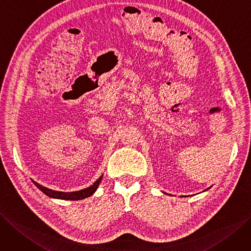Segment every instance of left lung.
<instances>
[{
  "label": "left lung",
  "mask_w": 251,
  "mask_h": 251,
  "mask_svg": "<svg viewBox=\"0 0 251 251\" xmlns=\"http://www.w3.org/2000/svg\"><path fill=\"white\" fill-rule=\"evenodd\" d=\"M208 189H209V188H208ZM208 189H206V190H208Z\"/></svg>",
  "instance_id": "8db88e82"
}]
</instances>
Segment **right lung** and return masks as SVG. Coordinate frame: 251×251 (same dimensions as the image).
I'll return each mask as SVG.
<instances>
[{"instance_id":"1","label":"right lung","mask_w":251,"mask_h":251,"mask_svg":"<svg viewBox=\"0 0 251 251\" xmlns=\"http://www.w3.org/2000/svg\"><path fill=\"white\" fill-rule=\"evenodd\" d=\"M102 177H103V175H101V177L93 183V185H91L90 187L86 188V189H81L78 191H72V192H63V191H55V190H51L46 188L42 185L36 183L35 181L34 184L37 186V188H39L44 194L46 196L51 198V199H58V200H65V201H79V200H83V199H87L93 194L95 193V191L97 190L99 184L102 180Z\"/></svg>"}]
</instances>
